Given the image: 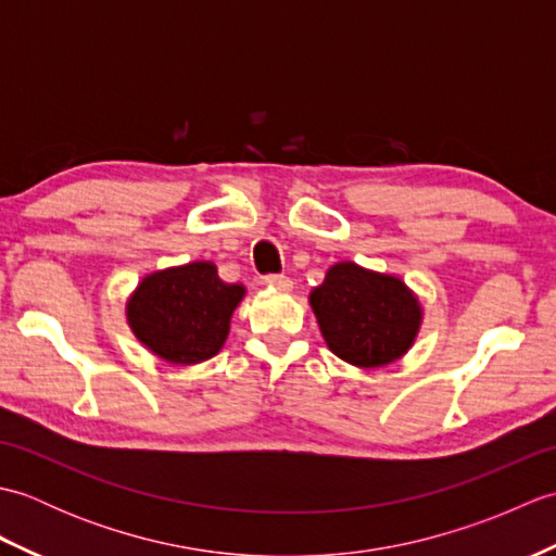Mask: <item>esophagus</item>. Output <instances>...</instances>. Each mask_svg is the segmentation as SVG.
Returning <instances> with one entry per match:
<instances>
[{"mask_svg":"<svg viewBox=\"0 0 556 556\" xmlns=\"http://www.w3.org/2000/svg\"><path fill=\"white\" fill-rule=\"evenodd\" d=\"M265 285L269 289H277V291H289L291 289V279L287 275H267L265 277Z\"/></svg>","mask_w":556,"mask_h":556,"instance_id":"esophagus-1","label":"esophagus"}]
</instances>
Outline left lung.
Segmentation results:
<instances>
[{
  "mask_svg": "<svg viewBox=\"0 0 556 556\" xmlns=\"http://www.w3.org/2000/svg\"><path fill=\"white\" fill-rule=\"evenodd\" d=\"M311 305L329 351L358 368H382L404 356L422 320L404 281L356 263L329 267Z\"/></svg>",
  "mask_w": 556,
  "mask_h": 556,
  "instance_id": "1",
  "label": "left lung"
}]
</instances>
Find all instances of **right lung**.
I'll return each mask as SVG.
<instances>
[{
    "instance_id": "1",
    "label": "right lung",
    "mask_w": 556,
    "mask_h": 556,
    "mask_svg": "<svg viewBox=\"0 0 556 556\" xmlns=\"http://www.w3.org/2000/svg\"><path fill=\"white\" fill-rule=\"evenodd\" d=\"M243 293L241 285L222 281L212 263H188L152 271L140 281L126 303V317L155 356L193 365L224 346Z\"/></svg>"
}]
</instances>
